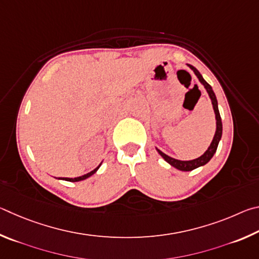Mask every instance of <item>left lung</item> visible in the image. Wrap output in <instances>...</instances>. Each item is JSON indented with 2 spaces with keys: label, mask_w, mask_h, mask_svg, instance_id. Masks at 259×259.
<instances>
[{
  "label": "left lung",
  "mask_w": 259,
  "mask_h": 259,
  "mask_svg": "<svg viewBox=\"0 0 259 259\" xmlns=\"http://www.w3.org/2000/svg\"><path fill=\"white\" fill-rule=\"evenodd\" d=\"M189 67L191 68V69L194 71V74L200 80V83L205 86V89L207 90L208 94H209V98L211 100V103H212V108H214V111H215V115H216V132L214 135V139H212V141L210 143L209 148H208V150L203 153L202 156H200L197 159H193V160H188V161H182V160H178V159H174V158H171L169 156L165 155L164 152L160 151L159 149H157V151L159 152V155L164 158V159L168 162L169 165H171L175 168H178L180 170H183V171H189V170H193L198 168V167L206 165L208 161H209L212 156H214V153L217 150V147H219V143H220V140L222 138V131H223V127H222V119H221V115H220V111H219V106H217V99H216V95L214 93V91H212L211 86L207 83V81L202 78V76L200 72L198 71L197 68H194L193 66L189 65Z\"/></svg>",
  "instance_id": "1"
}]
</instances>
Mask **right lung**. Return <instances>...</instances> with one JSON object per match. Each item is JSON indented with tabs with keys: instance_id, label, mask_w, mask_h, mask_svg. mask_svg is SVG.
Segmentation results:
<instances>
[{
	"instance_id": "1",
	"label": "right lung",
	"mask_w": 259,
	"mask_h": 259,
	"mask_svg": "<svg viewBox=\"0 0 259 259\" xmlns=\"http://www.w3.org/2000/svg\"><path fill=\"white\" fill-rule=\"evenodd\" d=\"M101 166V164H100L97 168L95 169H93L92 171H90V173H88V174H85V175H81V176H78V178H74V179H68V178H62L61 180H65V181H69V182H78V181H83V180H85V179H88V178H90L91 175H93L95 171H97L98 169H99V167ZM60 179V178H59Z\"/></svg>"
}]
</instances>
